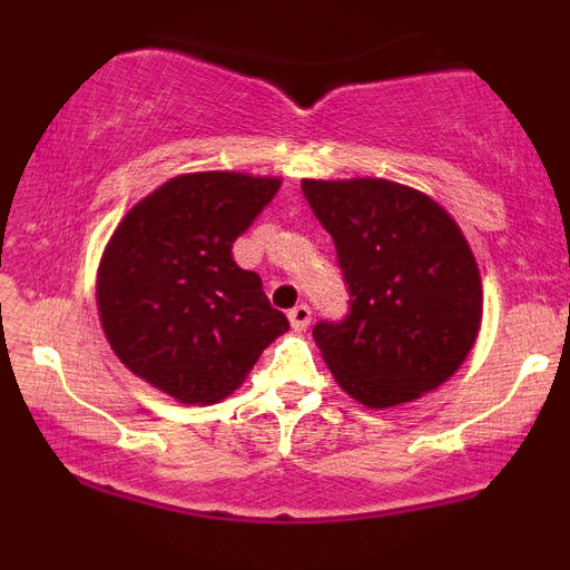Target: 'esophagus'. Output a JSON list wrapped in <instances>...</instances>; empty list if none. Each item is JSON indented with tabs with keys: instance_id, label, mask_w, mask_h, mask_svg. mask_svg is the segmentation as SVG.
I'll return each mask as SVG.
<instances>
[{
	"instance_id": "34e87169",
	"label": "esophagus",
	"mask_w": 570,
	"mask_h": 570,
	"mask_svg": "<svg viewBox=\"0 0 570 570\" xmlns=\"http://www.w3.org/2000/svg\"><path fill=\"white\" fill-rule=\"evenodd\" d=\"M289 322L294 330H299V332L307 330V324H311V305H305V303L294 305L289 311Z\"/></svg>"
}]
</instances>
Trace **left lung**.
Masks as SVG:
<instances>
[{"mask_svg":"<svg viewBox=\"0 0 570 570\" xmlns=\"http://www.w3.org/2000/svg\"><path fill=\"white\" fill-rule=\"evenodd\" d=\"M351 292L313 340L345 394L385 410L455 375L482 324L480 267L458 222L421 189L375 176L303 179Z\"/></svg>","mask_w":570,"mask_h":570,"instance_id":"8db88e82","label":"left lung"}]
</instances>
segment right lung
Segmentation results:
<instances>
[{
    "mask_svg": "<svg viewBox=\"0 0 570 570\" xmlns=\"http://www.w3.org/2000/svg\"><path fill=\"white\" fill-rule=\"evenodd\" d=\"M278 176L179 174L115 227L96 273L104 335L126 367L181 404H214L289 330L233 244L278 193Z\"/></svg>",
    "mask_w": 570,
    "mask_h": 570,
    "instance_id": "obj_1",
    "label": "right lung"
}]
</instances>
